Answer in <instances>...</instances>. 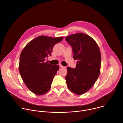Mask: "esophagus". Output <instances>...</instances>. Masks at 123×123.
<instances>
[{
    "label": "esophagus",
    "instance_id": "34e87169",
    "mask_svg": "<svg viewBox=\"0 0 123 123\" xmlns=\"http://www.w3.org/2000/svg\"><path fill=\"white\" fill-rule=\"evenodd\" d=\"M59 67H60V68H65V67L62 66V64H59Z\"/></svg>",
    "mask_w": 123,
    "mask_h": 123
}]
</instances>
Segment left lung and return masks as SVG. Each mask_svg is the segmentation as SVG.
<instances>
[{"instance_id": "obj_1", "label": "left lung", "mask_w": 123, "mask_h": 123, "mask_svg": "<svg viewBox=\"0 0 123 123\" xmlns=\"http://www.w3.org/2000/svg\"><path fill=\"white\" fill-rule=\"evenodd\" d=\"M65 39L72 47L74 59L77 60L75 68H67V85L71 92L81 95L91 88L99 76L100 49L96 42L85 33L74 34Z\"/></svg>"}]
</instances>
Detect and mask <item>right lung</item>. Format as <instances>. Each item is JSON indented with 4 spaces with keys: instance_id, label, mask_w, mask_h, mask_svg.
Wrapping results in <instances>:
<instances>
[{
    "instance_id": "1",
    "label": "right lung",
    "mask_w": 123,
    "mask_h": 123,
    "mask_svg": "<svg viewBox=\"0 0 123 123\" xmlns=\"http://www.w3.org/2000/svg\"><path fill=\"white\" fill-rule=\"evenodd\" d=\"M63 39L41 36L30 41L22 50L19 72L23 82L33 93L41 95L49 90L59 66L49 64L45 60L51 56L54 46Z\"/></svg>"
}]
</instances>
